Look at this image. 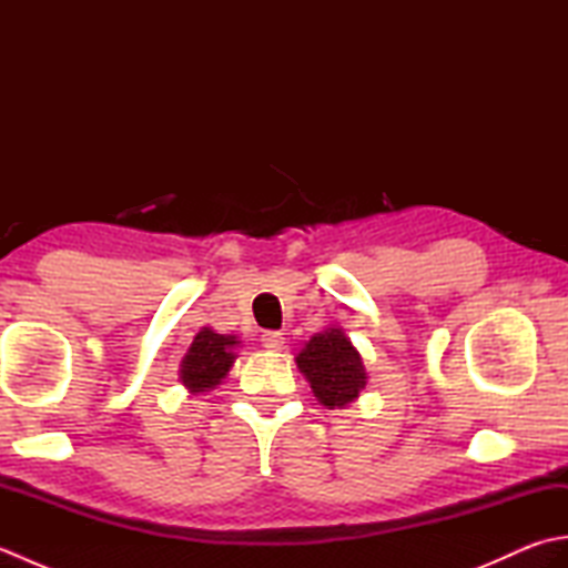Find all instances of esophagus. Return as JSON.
<instances>
[{
	"label": "esophagus",
	"instance_id": "obj_1",
	"mask_svg": "<svg viewBox=\"0 0 568 568\" xmlns=\"http://www.w3.org/2000/svg\"><path fill=\"white\" fill-rule=\"evenodd\" d=\"M261 342H263L265 348H268V352H281L283 344H285V336L281 332H263Z\"/></svg>",
	"mask_w": 568,
	"mask_h": 568
}]
</instances>
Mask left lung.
<instances>
[{
  "label": "left lung",
  "mask_w": 568,
  "mask_h": 568,
  "mask_svg": "<svg viewBox=\"0 0 568 568\" xmlns=\"http://www.w3.org/2000/svg\"><path fill=\"white\" fill-rule=\"evenodd\" d=\"M295 364L307 378L320 405L327 409L352 405L368 383L364 358L336 324L312 336L297 352Z\"/></svg>",
  "instance_id": "1"
}]
</instances>
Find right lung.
Masks as SVG:
<instances>
[{
  "mask_svg": "<svg viewBox=\"0 0 568 568\" xmlns=\"http://www.w3.org/2000/svg\"><path fill=\"white\" fill-rule=\"evenodd\" d=\"M236 334H220L212 327H202L180 361V383L190 395L210 393L220 385L236 361Z\"/></svg>",
  "mask_w": 568,
  "mask_h": 568,
  "instance_id": "right-lung-1",
  "label": "right lung"
}]
</instances>
